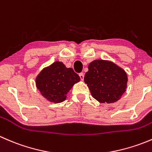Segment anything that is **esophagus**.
<instances>
[{
  "instance_id": "obj_1",
  "label": "esophagus",
  "mask_w": 152,
  "mask_h": 152,
  "mask_svg": "<svg viewBox=\"0 0 152 152\" xmlns=\"http://www.w3.org/2000/svg\"><path fill=\"white\" fill-rule=\"evenodd\" d=\"M79 76H80L81 80L83 81V80H84V76H85V74H84V73H79Z\"/></svg>"
}]
</instances>
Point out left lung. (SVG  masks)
Wrapping results in <instances>:
<instances>
[{
    "instance_id": "1",
    "label": "left lung",
    "mask_w": 152,
    "mask_h": 152,
    "mask_svg": "<svg viewBox=\"0 0 152 152\" xmlns=\"http://www.w3.org/2000/svg\"><path fill=\"white\" fill-rule=\"evenodd\" d=\"M84 81L92 96L100 103L118 102L127 88L126 72L110 60L96 59L88 65Z\"/></svg>"
}]
</instances>
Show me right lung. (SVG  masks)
Returning a JSON list of instances; mask_svg holds the SVG:
<instances>
[{"label":"right lung","instance_id":"obj_1","mask_svg":"<svg viewBox=\"0 0 152 152\" xmlns=\"http://www.w3.org/2000/svg\"><path fill=\"white\" fill-rule=\"evenodd\" d=\"M79 81L80 77L71 67H67L63 62L56 61L39 72L35 84L47 101L61 103L65 101L68 92Z\"/></svg>","mask_w":152,"mask_h":152}]
</instances>
